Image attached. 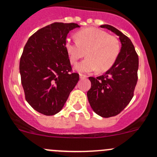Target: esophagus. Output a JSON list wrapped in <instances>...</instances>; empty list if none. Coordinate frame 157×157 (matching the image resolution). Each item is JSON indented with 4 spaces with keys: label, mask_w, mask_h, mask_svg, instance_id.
I'll use <instances>...</instances> for the list:
<instances>
[{
    "label": "esophagus",
    "mask_w": 157,
    "mask_h": 157,
    "mask_svg": "<svg viewBox=\"0 0 157 157\" xmlns=\"http://www.w3.org/2000/svg\"><path fill=\"white\" fill-rule=\"evenodd\" d=\"M86 77H86V75H83V74H80V78L81 79V80H84V79H86Z\"/></svg>",
    "instance_id": "obj_1"
}]
</instances>
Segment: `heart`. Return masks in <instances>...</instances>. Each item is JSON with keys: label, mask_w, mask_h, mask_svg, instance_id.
<instances>
[{"label": "heart", "mask_w": 157, "mask_h": 157, "mask_svg": "<svg viewBox=\"0 0 157 157\" xmlns=\"http://www.w3.org/2000/svg\"><path fill=\"white\" fill-rule=\"evenodd\" d=\"M77 39L67 38L65 48L70 61L75 64L86 55L87 58L75 66L80 73L103 72L112 67L120 53V43L115 36L97 28L90 27L77 33Z\"/></svg>", "instance_id": "obj_1"}]
</instances>
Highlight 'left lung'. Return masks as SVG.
Instances as JSON below:
<instances>
[{"label":"left lung","instance_id":"left-lung-1","mask_svg":"<svg viewBox=\"0 0 157 157\" xmlns=\"http://www.w3.org/2000/svg\"><path fill=\"white\" fill-rule=\"evenodd\" d=\"M100 27L117 35L121 48L115 62L105 74L89 77L91 88L87 92V98L90 106L97 115L109 118L119 114L133 98L137 81L139 60L128 36L110 25H102Z\"/></svg>","mask_w":157,"mask_h":157}]
</instances>
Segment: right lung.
<instances>
[{
    "mask_svg": "<svg viewBox=\"0 0 157 157\" xmlns=\"http://www.w3.org/2000/svg\"><path fill=\"white\" fill-rule=\"evenodd\" d=\"M77 23H54L28 39L20 61L21 83L28 103L38 112L54 115L64 107L79 80L65 48L71 30Z\"/></svg>",
    "mask_w": 157,
    "mask_h": 157,
    "instance_id": "obj_1",
    "label": "right lung"
}]
</instances>
